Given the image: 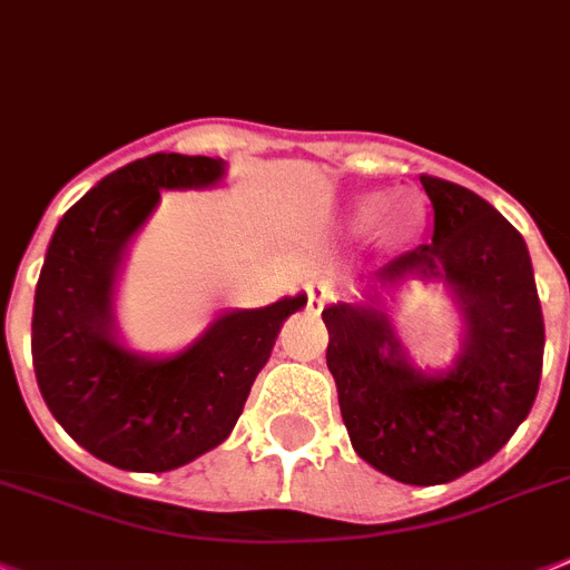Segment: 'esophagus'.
I'll use <instances>...</instances> for the list:
<instances>
[{"instance_id": "1", "label": "esophagus", "mask_w": 570, "mask_h": 570, "mask_svg": "<svg viewBox=\"0 0 570 570\" xmlns=\"http://www.w3.org/2000/svg\"><path fill=\"white\" fill-rule=\"evenodd\" d=\"M331 298H333L331 281H322V277L309 281L307 284V309L309 313H322V307H325Z\"/></svg>"}]
</instances>
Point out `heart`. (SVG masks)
<instances>
[{"label":"heart","mask_w":570,"mask_h":570,"mask_svg":"<svg viewBox=\"0 0 570 570\" xmlns=\"http://www.w3.org/2000/svg\"><path fill=\"white\" fill-rule=\"evenodd\" d=\"M386 207V196L383 193H374V196L360 198L357 205V216L360 222H374ZM421 225V205L415 198H397L386 207V219H383V230L390 234V237H410L415 228Z\"/></svg>","instance_id":"heart-1"}]
</instances>
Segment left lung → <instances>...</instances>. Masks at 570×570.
<instances>
[{
	"label": "left lung",
	"instance_id": "1",
	"mask_svg": "<svg viewBox=\"0 0 570 570\" xmlns=\"http://www.w3.org/2000/svg\"><path fill=\"white\" fill-rule=\"evenodd\" d=\"M433 239L386 263L374 281H439L465 322L448 372H421L372 286L365 304L322 309L327 368L351 445L386 478L439 485L501 451L539 392L544 318L524 237L478 193L421 175Z\"/></svg>",
	"mask_w": 570,
	"mask_h": 570
}]
</instances>
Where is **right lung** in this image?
<instances>
[{"label": "right lung", "instance_id": "1", "mask_svg": "<svg viewBox=\"0 0 570 570\" xmlns=\"http://www.w3.org/2000/svg\"><path fill=\"white\" fill-rule=\"evenodd\" d=\"M222 178V157H140L78 198L46 252L31 316L37 386L60 428L117 469L173 471L222 445L284 322L307 304L301 293L228 309L173 357L119 342L117 277L160 189H205Z\"/></svg>", "mask_w": 570, "mask_h": 570}]
</instances>
